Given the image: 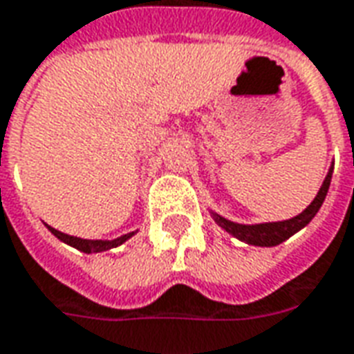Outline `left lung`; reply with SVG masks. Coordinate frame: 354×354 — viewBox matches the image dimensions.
Here are the masks:
<instances>
[{
  "label": "left lung",
  "instance_id": "1",
  "mask_svg": "<svg viewBox=\"0 0 354 354\" xmlns=\"http://www.w3.org/2000/svg\"><path fill=\"white\" fill-rule=\"evenodd\" d=\"M332 172L333 167L328 172V176L324 180L320 192L315 197V201L310 203L306 207L305 211L293 216V218L283 220V222H268V224H253V226H247V224H236V222H230V220L222 218L220 214H214L212 212V218L218 222L222 228L226 230L228 234H232L237 239L245 241L249 245H259V247H272L278 245L281 241H286L288 237H291L295 232H299L301 228H305L306 224L310 220L315 218V214L318 212V209L322 207L324 199H326V194L330 189V182H332Z\"/></svg>",
  "mask_w": 354,
  "mask_h": 354
}]
</instances>
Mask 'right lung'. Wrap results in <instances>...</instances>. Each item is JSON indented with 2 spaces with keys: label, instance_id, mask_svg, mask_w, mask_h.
<instances>
[{
  "label": "right lung",
  "instance_id": "right-lung-1",
  "mask_svg": "<svg viewBox=\"0 0 354 354\" xmlns=\"http://www.w3.org/2000/svg\"><path fill=\"white\" fill-rule=\"evenodd\" d=\"M48 228L49 232L55 237H59L61 241H65L68 245L76 247L78 251H84V253H101V251H107V249H113V247L122 245L128 237L134 236V232H130V234L117 237V239H113V241H101V239H82V237L66 236V234H63V232H59V230L55 228H51V226H48Z\"/></svg>",
  "mask_w": 354,
  "mask_h": 354
}]
</instances>
